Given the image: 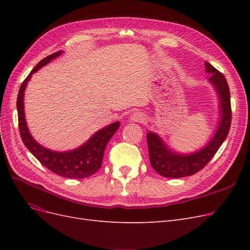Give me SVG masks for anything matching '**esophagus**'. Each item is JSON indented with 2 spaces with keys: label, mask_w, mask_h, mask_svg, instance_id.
Segmentation results:
<instances>
[{
  "label": "esophagus",
  "mask_w": 250,
  "mask_h": 250,
  "mask_svg": "<svg viewBox=\"0 0 250 250\" xmlns=\"http://www.w3.org/2000/svg\"><path fill=\"white\" fill-rule=\"evenodd\" d=\"M144 120H145V115H144L142 111H134L133 113H131V116H130L131 122L140 123V122H143Z\"/></svg>",
  "instance_id": "esophagus-1"
}]
</instances>
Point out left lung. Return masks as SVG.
Here are the masks:
<instances>
[{"label":"left lung","mask_w":250,"mask_h":250,"mask_svg":"<svg viewBox=\"0 0 250 250\" xmlns=\"http://www.w3.org/2000/svg\"><path fill=\"white\" fill-rule=\"evenodd\" d=\"M206 72L209 74L208 82L216 90L219 102V122L217 129L206 146L192 153H179L168 147L167 144L155 132L147 133V144L150 164L162 176L168 178H179L193 175L200 171L213 156L228 137L230 122V94L229 87L223 74L215 67L204 62Z\"/></svg>","instance_id":"obj_1"}]
</instances>
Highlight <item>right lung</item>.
<instances>
[{
  "label": "right lung",
  "mask_w": 250,
  "mask_h": 250,
  "mask_svg": "<svg viewBox=\"0 0 250 250\" xmlns=\"http://www.w3.org/2000/svg\"><path fill=\"white\" fill-rule=\"evenodd\" d=\"M62 53V51H58L41 60L21 83L17 101L20 133L24 145L47 169L59 176L66 178H85L93 175L101 168L105 147L112 135L119 129L120 122L105 126L102 129L95 132L81 146L69 151H54L42 146L30 133L26 122L24 96L29 80L31 79L35 72L42 69L43 65L48 64L53 59L59 57Z\"/></svg>",
  "instance_id": "obj_1"
}]
</instances>
